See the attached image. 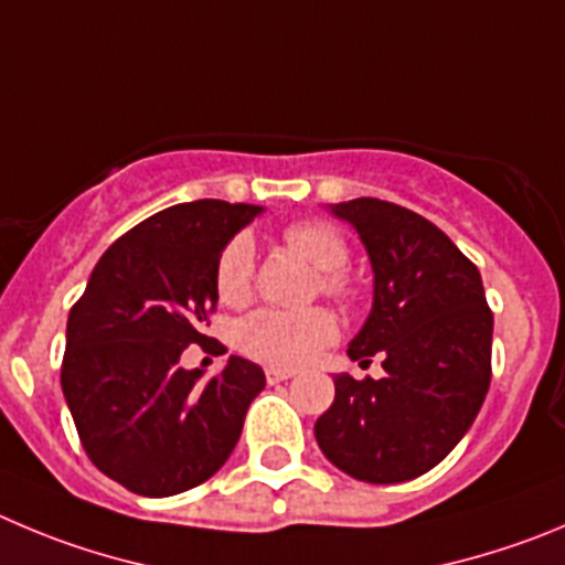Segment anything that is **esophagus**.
<instances>
[{"label": "esophagus", "mask_w": 565, "mask_h": 565, "mask_svg": "<svg viewBox=\"0 0 565 565\" xmlns=\"http://www.w3.org/2000/svg\"><path fill=\"white\" fill-rule=\"evenodd\" d=\"M265 376L270 384H278V382H287V379H292L295 371L292 367H267Z\"/></svg>", "instance_id": "34e87169"}]
</instances>
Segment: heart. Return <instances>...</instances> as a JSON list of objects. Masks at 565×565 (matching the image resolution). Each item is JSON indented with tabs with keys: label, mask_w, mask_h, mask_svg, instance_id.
I'll list each match as a JSON object with an SVG mask.
<instances>
[{
	"label": "heart",
	"mask_w": 565,
	"mask_h": 565,
	"mask_svg": "<svg viewBox=\"0 0 565 565\" xmlns=\"http://www.w3.org/2000/svg\"><path fill=\"white\" fill-rule=\"evenodd\" d=\"M284 245L307 258L320 270V289L337 303H356L362 298V284L356 281L348 265V242L334 225L303 220L281 231ZM253 287V245L247 236H234L223 245L214 265V289L228 307H239L250 298ZM337 340V320L329 309L315 307L303 312H281V309H256L236 326V345L242 354L267 365L289 367L303 365L318 356L326 345Z\"/></svg>",
	"instance_id": "obj_1"
}]
</instances>
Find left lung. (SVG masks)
I'll list each match as a JSON object with an SVG mask.
<instances>
[{
    "label": "left lung",
    "mask_w": 565,
    "mask_h": 565,
    "mask_svg": "<svg viewBox=\"0 0 565 565\" xmlns=\"http://www.w3.org/2000/svg\"><path fill=\"white\" fill-rule=\"evenodd\" d=\"M354 225L373 265V309L348 356L384 379L334 376V404L315 424L340 471L371 484L435 468L477 418L490 387L493 312L471 258L437 225L379 198L331 209Z\"/></svg>",
    "instance_id": "8db88e82"
}]
</instances>
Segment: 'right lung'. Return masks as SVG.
<instances>
[{
  "instance_id": "right-lung-1",
  "label": "right lung",
  "mask_w": 565,
  "mask_h": 565,
  "mask_svg": "<svg viewBox=\"0 0 565 565\" xmlns=\"http://www.w3.org/2000/svg\"><path fill=\"white\" fill-rule=\"evenodd\" d=\"M258 205L194 200L119 236L68 312L61 387L88 460L139 497H175L223 468L265 371L231 356L200 384L181 354L217 309L214 265Z\"/></svg>"
}]
</instances>
